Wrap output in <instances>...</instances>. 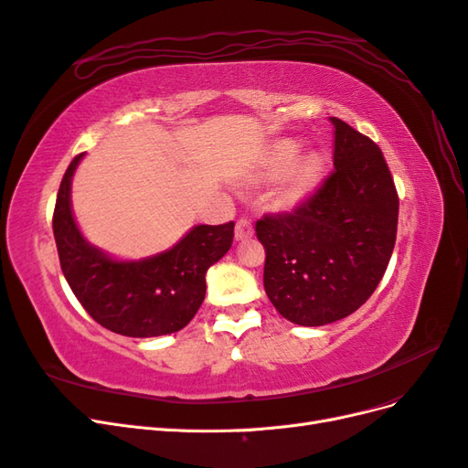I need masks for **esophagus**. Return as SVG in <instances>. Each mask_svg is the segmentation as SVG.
<instances>
[{"instance_id":"1","label":"esophagus","mask_w":468,"mask_h":468,"mask_svg":"<svg viewBox=\"0 0 468 468\" xmlns=\"http://www.w3.org/2000/svg\"><path fill=\"white\" fill-rule=\"evenodd\" d=\"M253 234V224L250 218H239L236 222V239H246Z\"/></svg>"}]
</instances>
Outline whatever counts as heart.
Wrapping results in <instances>:
<instances>
[{
    "label": "heart",
    "mask_w": 468,
    "mask_h": 468,
    "mask_svg": "<svg viewBox=\"0 0 468 468\" xmlns=\"http://www.w3.org/2000/svg\"><path fill=\"white\" fill-rule=\"evenodd\" d=\"M296 155H299V143L294 140H279L273 144L271 152L267 154L263 164V174L269 177H279L292 167L285 177V186H282V193L287 199H301L310 189L316 186V181L322 174V160L316 154H306L295 163ZM295 164L292 165V162Z\"/></svg>",
    "instance_id": "b5f03b06"
}]
</instances>
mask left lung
<instances>
[{"mask_svg": "<svg viewBox=\"0 0 468 468\" xmlns=\"http://www.w3.org/2000/svg\"><path fill=\"white\" fill-rule=\"evenodd\" d=\"M330 122L332 174L291 212L256 222L265 292L299 325L342 320L365 304L387 271L399 229V193L380 148L342 119Z\"/></svg>", "mask_w": 468, "mask_h": 468, "instance_id": "8db88e82", "label": "left lung"}]
</instances>
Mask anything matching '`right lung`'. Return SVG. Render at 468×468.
Returning a JSON list of instances; mask_svg holds the SVG:
<instances>
[{
  "instance_id": "obj_1",
  "label": "right lung",
  "mask_w": 468,
  "mask_h": 468,
  "mask_svg": "<svg viewBox=\"0 0 468 468\" xmlns=\"http://www.w3.org/2000/svg\"><path fill=\"white\" fill-rule=\"evenodd\" d=\"M83 154L62 177L52 230L62 273L86 313L103 328L129 335L174 334L193 320L205 301L207 269L232 246L234 222L201 224L160 256L115 261L80 234L69 207V186Z\"/></svg>"
}]
</instances>
